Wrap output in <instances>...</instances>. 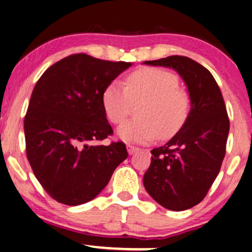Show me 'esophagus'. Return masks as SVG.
<instances>
[{"label": "esophagus", "instance_id": "34e87169", "mask_svg": "<svg viewBox=\"0 0 252 252\" xmlns=\"http://www.w3.org/2000/svg\"><path fill=\"white\" fill-rule=\"evenodd\" d=\"M126 149H128V153L130 154V156H131V154H133L139 150V147L135 146V145H128V146H126Z\"/></svg>", "mask_w": 252, "mask_h": 252}]
</instances>
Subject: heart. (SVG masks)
Listing matches in <instances>:
<instances>
[{
    "label": "heart",
    "mask_w": 252,
    "mask_h": 252,
    "mask_svg": "<svg viewBox=\"0 0 252 252\" xmlns=\"http://www.w3.org/2000/svg\"><path fill=\"white\" fill-rule=\"evenodd\" d=\"M138 103H142L138 119L123 124L117 133L126 142L150 143L158 135L160 139H168L180 131L189 116L191 98L179 86L174 73L150 66L129 73L126 86L113 82L102 93L107 119L116 126L122 124Z\"/></svg>",
    "instance_id": "b5f03b06"
}]
</instances>
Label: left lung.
Masks as SVG:
<instances>
[{
    "label": "left lung",
    "instance_id": "obj_1",
    "mask_svg": "<svg viewBox=\"0 0 252 252\" xmlns=\"http://www.w3.org/2000/svg\"><path fill=\"white\" fill-rule=\"evenodd\" d=\"M175 69L191 98L187 122L166 144L151 151L144 187L161 206L184 211L205 198L226 154L229 119L220 87L206 68L187 56L145 61Z\"/></svg>",
    "mask_w": 252,
    "mask_h": 252
}]
</instances>
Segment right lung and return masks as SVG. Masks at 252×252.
Instances as JSON below:
<instances>
[{
  "instance_id": "obj_1",
  "label": "right lung",
  "mask_w": 252,
  "mask_h": 252,
  "mask_svg": "<svg viewBox=\"0 0 252 252\" xmlns=\"http://www.w3.org/2000/svg\"><path fill=\"white\" fill-rule=\"evenodd\" d=\"M131 66L79 53L49 66L36 82L24 119L26 157L56 202L92 200L128 158L126 144H96L113 135L102 106L105 89Z\"/></svg>"
}]
</instances>
